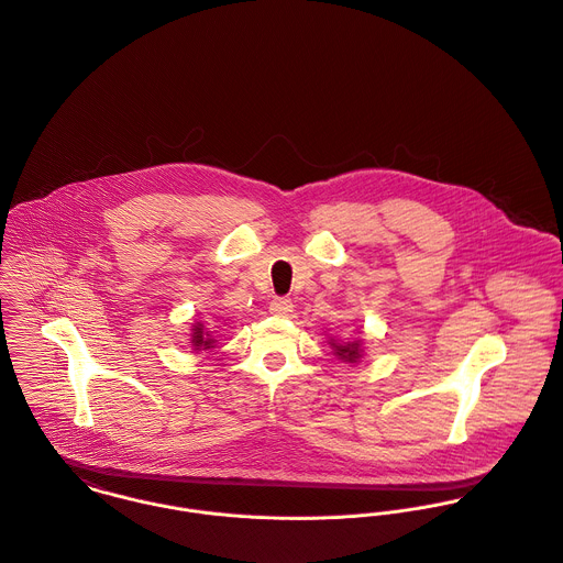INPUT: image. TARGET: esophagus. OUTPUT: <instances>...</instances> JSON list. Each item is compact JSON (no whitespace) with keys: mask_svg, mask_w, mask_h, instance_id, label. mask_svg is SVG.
Returning a JSON list of instances; mask_svg holds the SVG:
<instances>
[{"mask_svg":"<svg viewBox=\"0 0 563 563\" xmlns=\"http://www.w3.org/2000/svg\"><path fill=\"white\" fill-rule=\"evenodd\" d=\"M292 301L290 299H286V297H277V299H273V303H271V314L273 317H290V312H292Z\"/></svg>","mask_w":563,"mask_h":563,"instance_id":"obj_1","label":"esophagus"}]
</instances>
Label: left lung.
Listing matches in <instances>:
<instances>
[{
  "label": "left lung",
  "mask_w": 563,
  "mask_h": 563,
  "mask_svg": "<svg viewBox=\"0 0 563 563\" xmlns=\"http://www.w3.org/2000/svg\"><path fill=\"white\" fill-rule=\"evenodd\" d=\"M330 347L334 352V356L343 363H361V358L365 356V347L363 341H339V339H330Z\"/></svg>",
  "instance_id": "1"
}]
</instances>
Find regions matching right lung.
I'll return each mask as SVG.
<instances>
[{"label":"right lung","mask_w":563,"mask_h":563,"mask_svg":"<svg viewBox=\"0 0 563 563\" xmlns=\"http://www.w3.org/2000/svg\"><path fill=\"white\" fill-rule=\"evenodd\" d=\"M189 345H191V352H209L216 347V339H213V332H209L205 328V323L200 321H194L191 323V330H189Z\"/></svg>","instance_id":"obj_1"}]
</instances>
